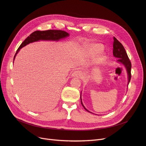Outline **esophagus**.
Here are the masks:
<instances>
[{
  "mask_svg": "<svg viewBox=\"0 0 146 146\" xmlns=\"http://www.w3.org/2000/svg\"><path fill=\"white\" fill-rule=\"evenodd\" d=\"M72 76L73 77H78V78H82L83 77V75H82V73L81 71L80 70H76L74 71L72 74Z\"/></svg>",
  "mask_w": 146,
  "mask_h": 146,
  "instance_id": "34e87169",
  "label": "esophagus"
}]
</instances>
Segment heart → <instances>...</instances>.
<instances>
[{
  "label": "heart",
  "instance_id": "b5f03b06",
  "mask_svg": "<svg viewBox=\"0 0 146 146\" xmlns=\"http://www.w3.org/2000/svg\"><path fill=\"white\" fill-rule=\"evenodd\" d=\"M99 48H101V46H99ZM92 50H95V48H94V49H92ZM99 59L100 60H103L104 59L103 53H101V55H100V56L99 58Z\"/></svg>",
  "mask_w": 146,
  "mask_h": 146
}]
</instances>
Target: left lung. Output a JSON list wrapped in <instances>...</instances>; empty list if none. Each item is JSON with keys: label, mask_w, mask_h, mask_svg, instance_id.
<instances>
[{"label": "left lung", "mask_w": 146, "mask_h": 146, "mask_svg": "<svg viewBox=\"0 0 146 146\" xmlns=\"http://www.w3.org/2000/svg\"><path fill=\"white\" fill-rule=\"evenodd\" d=\"M114 39V42H113V55L118 58V59L117 60V62H119L120 64H122L125 67L128 74V84H129V83L130 82L131 78V61L128 56V55L127 54V52L125 50L122 44L119 42V41L115 38L113 37ZM80 99H81V103L82 106H83L85 109V110L89 113H92L91 111H88L85 107L83 105L82 100H81V94L80 95Z\"/></svg>", "instance_id": "1"}]
</instances>
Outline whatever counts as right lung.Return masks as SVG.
<instances>
[{"instance_id":"obj_1","label":"right lung","mask_w":146,"mask_h":146,"mask_svg":"<svg viewBox=\"0 0 146 146\" xmlns=\"http://www.w3.org/2000/svg\"><path fill=\"white\" fill-rule=\"evenodd\" d=\"M69 36V34L65 31L60 30H48L44 31H36L29 35L20 45L14 57V60L16 55L19 50L27 44L35 42L39 40H51L59 41L60 39L64 38Z\"/></svg>"}]
</instances>
